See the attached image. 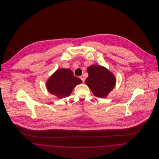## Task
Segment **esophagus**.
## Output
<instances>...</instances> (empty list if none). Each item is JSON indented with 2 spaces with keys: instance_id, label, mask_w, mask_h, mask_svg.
Listing matches in <instances>:
<instances>
[{
  "instance_id": "obj_1",
  "label": "esophagus",
  "mask_w": 159,
  "mask_h": 159,
  "mask_svg": "<svg viewBox=\"0 0 159 159\" xmlns=\"http://www.w3.org/2000/svg\"><path fill=\"white\" fill-rule=\"evenodd\" d=\"M80 78H81V80L83 81V82H84V81H85V77H84V76L83 75L80 76Z\"/></svg>"
}]
</instances>
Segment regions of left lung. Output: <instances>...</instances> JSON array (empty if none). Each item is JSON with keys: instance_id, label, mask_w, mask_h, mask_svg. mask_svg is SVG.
Wrapping results in <instances>:
<instances>
[{"instance_id": "obj_1", "label": "left lung", "mask_w": 159, "mask_h": 159, "mask_svg": "<svg viewBox=\"0 0 159 159\" xmlns=\"http://www.w3.org/2000/svg\"><path fill=\"white\" fill-rule=\"evenodd\" d=\"M87 71L89 76L85 83L93 94L99 98L107 97L116 85V79L113 73L100 65H91Z\"/></svg>"}]
</instances>
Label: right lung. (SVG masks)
Listing matches in <instances>:
<instances>
[{"mask_svg":"<svg viewBox=\"0 0 159 159\" xmlns=\"http://www.w3.org/2000/svg\"><path fill=\"white\" fill-rule=\"evenodd\" d=\"M82 83V81L73 75L68 68L57 69L46 81L48 91L58 98L69 96L74 88Z\"/></svg>","mask_w":159,"mask_h":159,"instance_id":"obj_1","label":"right lung"}]
</instances>
